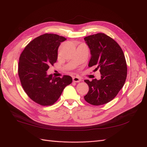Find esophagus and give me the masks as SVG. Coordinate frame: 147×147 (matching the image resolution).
Listing matches in <instances>:
<instances>
[{
    "mask_svg": "<svg viewBox=\"0 0 147 147\" xmlns=\"http://www.w3.org/2000/svg\"><path fill=\"white\" fill-rule=\"evenodd\" d=\"M73 81L74 82H80L81 81V79L80 77H74L73 78Z\"/></svg>",
    "mask_w": 147,
    "mask_h": 147,
    "instance_id": "1",
    "label": "esophagus"
}]
</instances>
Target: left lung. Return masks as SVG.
I'll return each mask as SVG.
<instances>
[{
    "label": "left lung",
    "instance_id": "obj_1",
    "mask_svg": "<svg viewBox=\"0 0 147 147\" xmlns=\"http://www.w3.org/2000/svg\"><path fill=\"white\" fill-rule=\"evenodd\" d=\"M90 51L89 67L99 68L100 79L85 80L89 92L84 96L88 103L99 106L112 100L122 89L127 76V65L121 48L113 38L104 33L84 38Z\"/></svg>",
    "mask_w": 147,
    "mask_h": 147
}]
</instances>
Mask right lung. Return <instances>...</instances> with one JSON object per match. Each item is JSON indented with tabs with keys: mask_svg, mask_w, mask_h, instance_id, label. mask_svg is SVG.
<instances>
[{
	"mask_svg": "<svg viewBox=\"0 0 147 147\" xmlns=\"http://www.w3.org/2000/svg\"><path fill=\"white\" fill-rule=\"evenodd\" d=\"M67 39L55 34H44L31 41L19 57L18 74L25 92L35 102L51 106L56 102L72 78L47 74L58 58V49Z\"/></svg>",
	"mask_w": 147,
	"mask_h": 147,
	"instance_id": "1",
	"label": "right lung"
}]
</instances>
